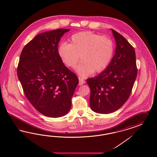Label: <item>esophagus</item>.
Returning a JSON list of instances; mask_svg holds the SVG:
<instances>
[{"mask_svg":"<svg viewBox=\"0 0 157 157\" xmlns=\"http://www.w3.org/2000/svg\"><path fill=\"white\" fill-rule=\"evenodd\" d=\"M85 81H84L81 77H79V85H82L85 84Z\"/></svg>","mask_w":157,"mask_h":157,"instance_id":"esophagus-1","label":"esophagus"}]
</instances>
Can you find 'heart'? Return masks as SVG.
<instances>
[{
    "mask_svg": "<svg viewBox=\"0 0 157 157\" xmlns=\"http://www.w3.org/2000/svg\"><path fill=\"white\" fill-rule=\"evenodd\" d=\"M69 44L62 43L58 48L59 55L67 66H76V72L82 77L93 72L102 71L108 66L114 54V43L108 37L90 32L72 36Z\"/></svg>",
    "mask_w": 157,
    "mask_h": 157,
    "instance_id": "b5f03b06",
    "label": "heart"
}]
</instances>
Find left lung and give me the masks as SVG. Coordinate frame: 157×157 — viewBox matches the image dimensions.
I'll list each match as a JSON object with an SVG mask.
<instances>
[{
  "instance_id": "1",
  "label": "left lung",
  "mask_w": 157,
  "mask_h": 157,
  "mask_svg": "<svg viewBox=\"0 0 157 157\" xmlns=\"http://www.w3.org/2000/svg\"><path fill=\"white\" fill-rule=\"evenodd\" d=\"M110 29L116 43L115 54L104 71L87 79L90 89L91 109L101 114L112 113L124 104L138 72L133 47L123 36Z\"/></svg>"
}]
</instances>
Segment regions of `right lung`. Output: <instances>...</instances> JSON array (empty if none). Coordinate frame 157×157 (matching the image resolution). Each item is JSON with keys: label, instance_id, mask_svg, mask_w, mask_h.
Wrapping results in <instances>:
<instances>
[{"label": "right lung", "instance_id": "obj_1", "mask_svg": "<svg viewBox=\"0 0 157 157\" xmlns=\"http://www.w3.org/2000/svg\"><path fill=\"white\" fill-rule=\"evenodd\" d=\"M70 29L39 34L24 47L17 75L26 98L44 116H63L70 111L79 80L58 53V44Z\"/></svg>", "mask_w": 157, "mask_h": 157}]
</instances>
